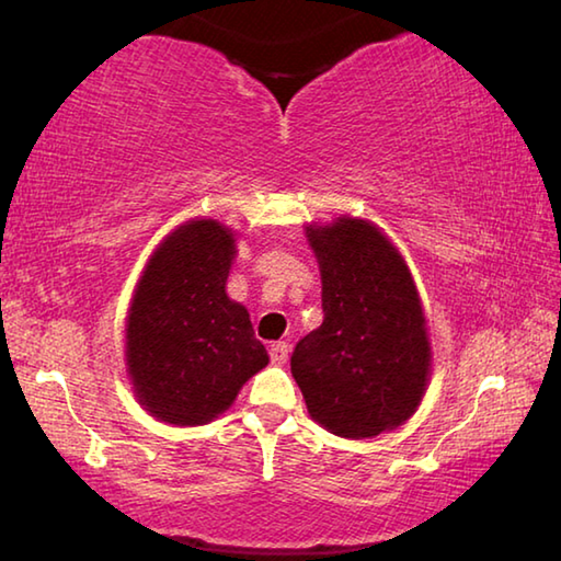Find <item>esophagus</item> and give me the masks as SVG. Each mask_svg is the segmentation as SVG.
Segmentation results:
<instances>
[{
  "label": "esophagus",
  "mask_w": 561,
  "mask_h": 561,
  "mask_svg": "<svg viewBox=\"0 0 561 561\" xmlns=\"http://www.w3.org/2000/svg\"><path fill=\"white\" fill-rule=\"evenodd\" d=\"M287 356H289V346L284 344V341H277V344L270 346V358H272L274 366L287 364Z\"/></svg>",
  "instance_id": "obj_1"
}]
</instances>
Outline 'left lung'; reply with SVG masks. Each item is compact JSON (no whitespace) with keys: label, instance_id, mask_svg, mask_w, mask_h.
Returning a JSON list of instances; mask_svg holds the SVG:
<instances>
[{"label":"left lung","instance_id":"left-lung-1","mask_svg":"<svg viewBox=\"0 0 561 561\" xmlns=\"http://www.w3.org/2000/svg\"><path fill=\"white\" fill-rule=\"evenodd\" d=\"M321 272V327L291 354L309 415L344 438L405 423L431 376L421 297L401 252L368 220L309 225Z\"/></svg>","mask_w":561,"mask_h":561}]
</instances>
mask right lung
<instances>
[{"mask_svg": "<svg viewBox=\"0 0 561 561\" xmlns=\"http://www.w3.org/2000/svg\"><path fill=\"white\" fill-rule=\"evenodd\" d=\"M232 260L230 227L190 220L146 264L126 319V366L158 421L210 423L270 364L250 311L225 291Z\"/></svg>", "mask_w": 561, "mask_h": 561, "instance_id": "right-lung-1", "label": "right lung"}]
</instances>
